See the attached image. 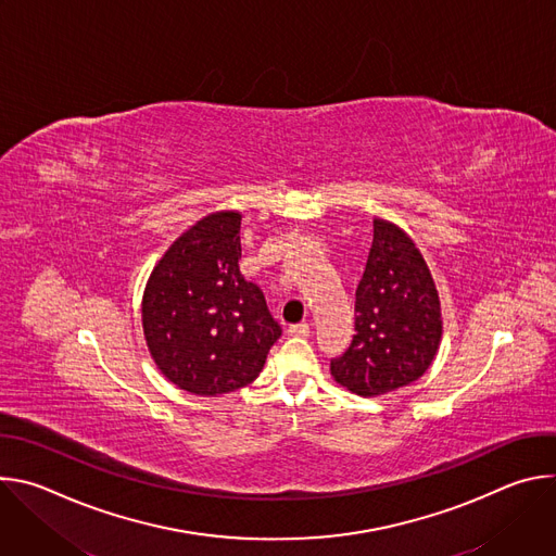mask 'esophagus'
Segmentation results:
<instances>
[{"mask_svg":"<svg viewBox=\"0 0 556 556\" xmlns=\"http://www.w3.org/2000/svg\"><path fill=\"white\" fill-rule=\"evenodd\" d=\"M288 334L290 337H309V326L307 324H294V326H290L288 328Z\"/></svg>","mask_w":556,"mask_h":556,"instance_id":"1","label":"esophagus"}]
</instances>
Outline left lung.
<instances>
[{"mask_svg": "<svg viewBox=\"0 0 556 556\" xmlns=\"http://www.w3.org/2000/svg\"><path fill=\"white\" fill-rule=\"evenodd\" d=\"M354 339L330 363L332 378L363 399L412 384L433 363L442 309L431 270L412 237L374 217V240L356 288Z\"/></svg>", "mask_w": 556, "mask_h": 556, "instance_id": "obj_1", "label": "left lung"}]
</instances>
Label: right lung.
<instances>
[{"label":"right lung","mask_w":556,"mask_h":556,"mask_svg":"<svg viewBox=\"0 0 556 556\" xmlns=\"http://www.w3.org/2000/svg\"><path fill=\"white\" fill-rule=\"evenodd\" d=\"M242 213L217 211L167 249L142 294L153 363L176 387L219 395L251 384L281 337L264 292L240 273Z\"/></svg>","instance_id":"1"}]
</instances>
